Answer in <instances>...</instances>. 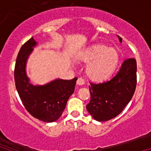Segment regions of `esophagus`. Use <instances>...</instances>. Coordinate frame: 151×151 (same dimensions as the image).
Masks as SVG:
<instances>
[{
    "label": "esophagus",
    "instance_id": "obj_1",
    "mask_svg": "<svg viewBox=\"0 0 151 151\" xmlns=\"http://www.w3.org/2000/svg\"><path fill=\"white\" fill-rule=\"evenodd\" d=\"M77 85H85V81H84L83 78H78V80H77Z\"/></svg>",
    "mask_w": 151,
    "mask_h": 151
}]
</instances>
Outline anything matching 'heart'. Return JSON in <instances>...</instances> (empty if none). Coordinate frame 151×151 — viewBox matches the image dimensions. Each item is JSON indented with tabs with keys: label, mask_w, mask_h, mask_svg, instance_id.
Listing matches in <instances>:
<instances>
[{
	"label": "heart",
	"mask_w": 151,
	"mask_h": 151,
	"mask_svg": "<svg viewBox=\"0 0 151 151\" xmlns=\"http://www.w3.org/2000/svg\"><path fill=\"white\" fill-rule=\"evenodd\" d=\"M83 59L86 63H90L86 69L88 76L99 82L113 73L118 63L119 55L114 49L108 48L106 45H97L85 52Z\"/></svg>",
	"instance_id": "1"
}]
</instances>
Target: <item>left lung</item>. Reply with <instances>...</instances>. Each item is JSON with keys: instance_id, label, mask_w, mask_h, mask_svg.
<instances>
[{"instance_id": "8db88e82", "label": "left lung", "mask_w": 151, "mask_h": 151, "mask_svg": "<svg viewBox=\"0 0 151 151\" xmlns=\"http://www.w3.org/2000/svg\"><path fill=\"white\" fill-rule=\"evenodd\" d=\"M119 39L122 42L119 36ZM137 63L130 58L122 63L115 76L106 82L89 85L91 101L86 108L98 122L118 116L132 98L137 84Z\"/></svg>"}]
</instances>
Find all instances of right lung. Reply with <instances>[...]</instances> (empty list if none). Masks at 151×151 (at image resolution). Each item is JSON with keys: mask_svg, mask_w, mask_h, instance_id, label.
Here are the masks:
<instances>
[{"mask_svg": "<svg viewBox=\"0 0 151 151\" xmlns=\"http://www.w3.org/2000/svg\"><path fill=\"white\" fill-rule=\"evenodd\" d=\"M37 42L32 38L21 47L14 69L15 85L27 111L35 118L45 122L57 120L65 110L68 99L73 94L77 78H60L44 85H33L26 75V63Z\"/></svg>", "mask_w": 151, "mask_h": 151, "instance_id": "1", "label": "right lung"}]
</instances>
